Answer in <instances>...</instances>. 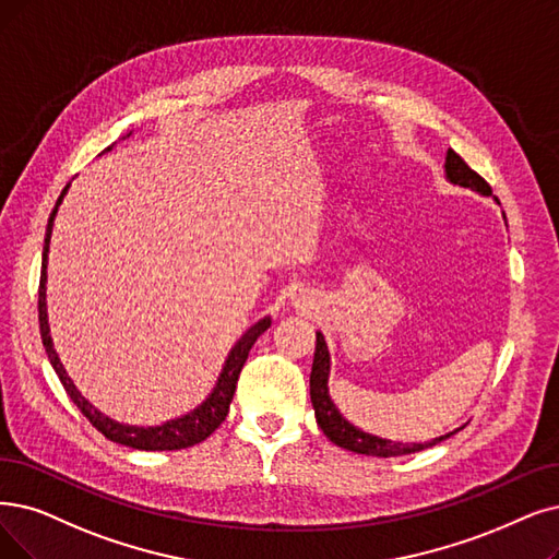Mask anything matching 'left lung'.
Listing matches in <instances>:
<instances>
[{
    "label": "left lung",
    "instance_id": "1",
    "mask_svg": "<svg viewBox=\"0 0 559 559\" xmlns=\"http://www.w3.org/2000/svg\"><path fill=\"white\" fill-rule=\"evenodd\" d=\"M444 178L450 183L461 186V188H471L477 194L490 197V186L484 181V178L473 171L471 167L465 165V160L461 155L452 148H448L444 153ZM496 199V197H493ZM498 202V199H496ZM328 376H330V353H328V344L323 340V334L317 332V350H314V365H311V376H309V396H311V406H314V415L321 431L340 448L355 452V454H367V456H401V454H413V452H421L427 448H433V444L442 442L444 438L454 436L444 433L440 438H433L429 442H392L385 438H378L371 433H365L362 429L353 427V424L337 411L334 401L330 399V390H328ZM463 429V427H461Z\"/></svg>",
    "mask_w": 559,
    "mask_h": 559
}]
</instances>
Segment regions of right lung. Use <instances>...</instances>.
Here are the masks:
<instances>
[{"instance_id":"obj_1","label":"right lung","mask_w":559,"mask_h":559,"mask_svg":"<svg viewBox=\"0 0 559 559\" xmlns=\"http://www.w3.org/2000/svg\"><path fill=\"white\" fill-rule=\"evenodd\" d=\"M130 135V132H128ZM115 146V144H111ZM109 146V148H111ZM105 148V151H109ZM71 183L66 186L57 199V204L50 213L48 219V229H46V245H43V263H40V286H38V323H40V337H43V346H46V353L50 357V365L57 371L59 381L63 385V390L69 392V396L73 399V404L82 411V415L94 424V427L111 442L126 444V448L132 450H144V452H169V450H183V448H192V444L206 440L222 421H225L227 413H229V404L236 392V383L240 369L248 360L250 348L254 346V342L261 337V334L271 328V317H263L261 321H257L252 328L245 330L242 337L234 344V348L229 350L225 367H222L217 383L213 388V392L206 396V401L202 406H197L194 411H190L188 415H181L176 419H169L160 427H132V424H123L111 419L107 415H103L94 404L80 394V390L75 388V383L71 381V376L66 373L59 355L55 350L52 337H50V325H48V302H46V284H48V252H50V238H52V227H55V217L59 211V204L63 202V194L69 192Z\"/></svg>"}]
</instances>
